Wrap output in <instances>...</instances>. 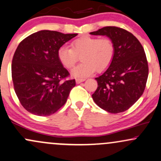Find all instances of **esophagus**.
Wrapping results in <instances>:
<instances>
[{
	"mask_svg": "<svg viewBox=\"0 0 161 161\" xmlns=\"http://www.w3.org/2000/svg\"><path fill=\"white\" fill-rule=\"evenodd\" d=\"M85 80H86V79H75V82H76L77 84H79V83L84 82Z\"/></svg>",
	"mask_w": 161,
	"mask_h": 161,
	"instance_id": "1",
	"label": "esophagus"
}]
</instances>
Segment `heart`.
Masks as SVG:
<instances>
[{
    "mask_svg": "<svg viewBox=\"0 0 161 161\" xmlns=\"http://www.w3.org/2000/svg\"><path fill=\"white\" fill-rule=\"evenodd\" d=\"M81 55L82 63L71 72L75 78L89 76L96 70L98 73L105 71L114 60L115 45L109 37L84 36L73 41L71 47L64 45L57 51V58L66 69L73 68Z\"/></svg>",
    "mask_w": 161,
    "mask_h": 161,
    "instance_id": "1",
    "label": "heart"
}]
</instances>
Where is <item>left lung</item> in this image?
<instances>
[{"instance_id": "left-lung-1", "label": "left lung", "mask_w": 161, "mask_h": 161, "mask_svg": "<svg viewBox=\"0 0 161 161\" xmlns=\"http://www.w3.org/2000/svg\"><path fill=\"white\" fill-rule=\"evenodd\" d=\"M90 34L108 36L115 45L112 64L95 78L97 88L92 98L109 113L125 111L145 91L148 65L143 47L132 33L119 27L106 26Z\"/></svg>"}]
</instances>
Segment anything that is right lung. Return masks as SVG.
Wrapping results in <instances>:
<instances>
[{"instance_id":"1","label":"right lung","mask_w":161,"mask_h":161,"mask_svg":"<svg viewBox=\"0 0 161 161\" xmlns=\"http://www.w3.org/2000/svg\"><path fill=\"white\" fill-rule=\"evenodd\" d=\"M77 35L42 30L19 44L11 71L16 96L27 111L50 116L65 104L75 81L66 80L69 73L59 61L57 51Z\"/></svg>"}]
</instances>
